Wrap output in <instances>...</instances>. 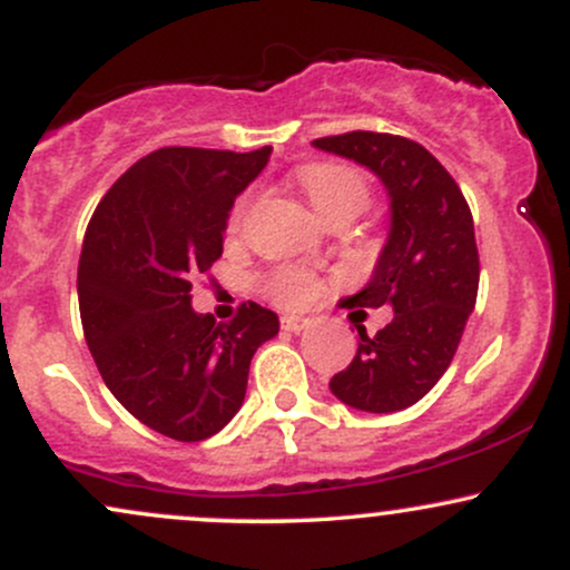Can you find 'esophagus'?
I'll list each match as a JSON object with an SVG mask.
<instances>
[{
  "label": "esophagus",
  "mask_w": 570,
  "mask_h": 570,
  "mask_svg": "<svg viewBox=\"0 0 570 570\" xmlns=\"http://www.w3.org/2000/svg\"><path fill=\"white\" fill-rule=\"evenodd\" d=\"M307 318H303V316H284L281 318V326H284L286 332H292V335H299V332H305L307 330Z\"/></svg>",
  "instance_id": "34e87169"
}]
</instances>
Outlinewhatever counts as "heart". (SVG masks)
Returning <instances> with one entry per match:
<instances>
[{"instance_id":"b5f03b06","label":"heart","mask_w":570,"mask_h":570,"mask_svg":"<svg viewBox=\"0 0 570 570\" xmlns=\"http://www.w3.org/2000/svg\"><path fill=\"white\" fill-rule=\"evenodd\" d=\"M297 185L311 203L313 214L326 222L335 214H362L370 203V187L356 168L343 163H307L297 171ZM252 198H240L230 214V227L240 225ZM265 292L284 307H305L322 292V281L316 273L297 265H284L265 278Z\"/></svg>"}]
</instances>
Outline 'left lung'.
<instances>
[{
    "label": "left lung",
    "mask_w": 570,
    "mask_h": 570,
    "mask_svg": "<svg viewBox=\"0 0 570 570\" xmlns=\"http://www.w3.org/2000/svg\"><path fill=\"white\" fill-rule=\"evenodd\" d=\"M313 147L375 174L391 208L375 271L345 305H389L394 318L372 337L356 326V356L332 377L330 391L353 410L412 407L450 367L474 311L480 257L472 212L442 163L404 136L353 130Z\"/></svg>",
    "instance_id": "obj_1"
}]
</instances>
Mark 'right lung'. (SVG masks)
I'll list each match as a JSON object with an SVG mask.
<instances>
[{"mask_svg":"<svg viewBox=\"0 0 570 570\" xmlns=\"http://www.w3.org/2000/svg\"><path fill=\"white\" fill-rule=\"evenodd\" d=\"M271 153L163 147L115 181L85 233V343L117 402L171 440L225 429L244 404L252 356L278 335V316L263 305H240L238 318L217 324L189 294L222 257L233 203Z\"/></svg>","mask_w":570,"mask_h":570,"instance_id":"1","label":"right lung"}]
</instances>
